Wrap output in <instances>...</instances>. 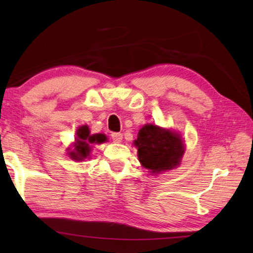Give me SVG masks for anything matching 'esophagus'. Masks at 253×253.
I'll return each mask as SVG.
<instances>
[{
	"label": "esophagus",
	"instance_id": "esophagus-1",
	"mask_svg": "<svg viewBox=\"0 0 253 253\" xmlns=\"http://www.w3.org/2000/svg\"><path fill=\"white\" fill-rule=\"evenodd\" d=\"M111 138H113L115 143H121L123 140V134H121V132H113L111 134Z\"/></svg>",
	"mask_w": 253,
	"mask_h": 253
}]
</instances>
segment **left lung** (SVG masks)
Segmentation results:
<instances>
[{"mask_svg": "<svg viewBox=\"0 0 253 253\" xmlns=\"http://www.w3.org/2000/svg\"><path fill=\"white\" fill-rule=\"evenodd\" d=\"M134 145L140 164L153 174L177 168L185 152V145L178 132L153 124L140 128Z\"/></svg>", "mask_w": 253, "mask_h": 253, "instance_id": "8db88e82", "label": "left lung"}]
</instances>
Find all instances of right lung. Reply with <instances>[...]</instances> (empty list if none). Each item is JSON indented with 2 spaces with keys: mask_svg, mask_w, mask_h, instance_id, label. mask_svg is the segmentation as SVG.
<instances>
[{
  "mask_svg": "<svg viewBox=\"0 0 253 253\" xmlns=\"http://www.w3.org/2000/svg\"><path fill=\"white\" fill-rule=\"evenodd\" d=\"M107 140V137L102 134L90 135V130L87 125H84L77 130V138L74 151L69 152V156L75 161H84L90 153V144H101ZM70 151V149H68Z\"/></svg>",
  "mask_w": 253,
  "mask_h": 253,
  "instance_id": "right-lung-1",
  "label": "right lung"
}]
</instances>
